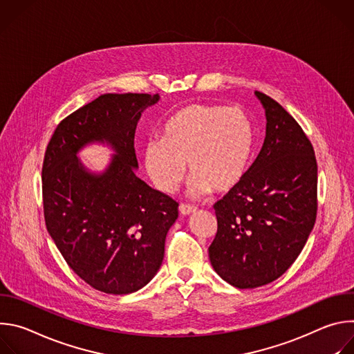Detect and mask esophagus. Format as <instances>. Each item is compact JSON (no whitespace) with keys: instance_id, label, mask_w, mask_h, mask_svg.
Masks as SVG:
<instances>
[{"instance_id":"esophagus-1","label":"esophagus","mask_w":354,"mask_h":354,"mask_svg":"<svg viewBox=\"0 0 354 354\" xmlns=\"http://www.w3.org/2000/svg\"><path fill=\"white\" fill-rule=\"evenodd\" d=\"M179 212H180V214H183V216H189V214H193V213L196 212V207L189 206V205H180V206H179Z\"/></svg>"}]
</instances>
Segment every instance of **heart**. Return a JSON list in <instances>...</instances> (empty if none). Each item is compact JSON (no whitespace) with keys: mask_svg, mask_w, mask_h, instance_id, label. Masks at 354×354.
<instances>
[{"mask_svg":"<svg viewBox=\"0 0 354 354\" xmlns=\"http://www.w3.org/2000/svg\"><path fill=\"white\" fill-rule=\"evenodd\" d=\"M255 126L239 108L192 104L172 113L161 126L160 140L142 149V164L162 193L178 190L186 174L189 190L205 196L228 193L246 178L255 149Z\"/></svg>","mask_w":354,"mask_h":354,"instance_id":"b5f03b06","label":"heart"}]
</instances>
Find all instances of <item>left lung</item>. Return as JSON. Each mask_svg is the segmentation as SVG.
Segmentation results:
<instances>
[{
  "label": "left lung",
  "mask_w": 354,
  "mask_h": 354,
  "mask_svg": "<svg viewBox=\"0 0 354 354\" xmlns=\"http://www.w3.org/2000/svg\"><path fill=\"white\" fill-rule=\"evenodd\" d=\"M266 137L245 180L214 205L217 234L209 248L217 274L238 288L279 279L298 258L317 218L318 167L295 119L257 91Z\"/></svg>",
  "instance_id": "obj_1"
}]
</instances>
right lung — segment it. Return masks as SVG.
Segmentation results:
<instances>
[{
    "instance_id": "add662e5",
    "label": "right lung",
    "mask_w": 354,
    "mask_h": 354,
    "mask_svg": "<svg viewBox=\"0 0 354 354\" xmlns=\"http://www.w3.org/2000/svg\"><path fill=\"white\" fill-rule=\"evenodd\" d=\"M160 95L105 93L56 127L41 168L44 221L68 266L91 287L129 294L144 287L162 265L165 238L178 203L136 176L137 123ZM91 142L115 151L100 174L76 157Z\"/></svg>"
}]
</instances>
